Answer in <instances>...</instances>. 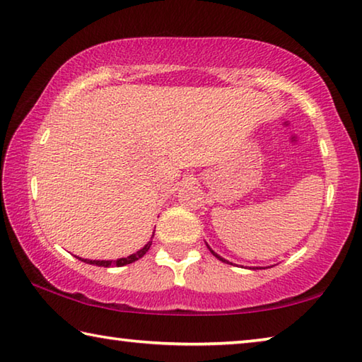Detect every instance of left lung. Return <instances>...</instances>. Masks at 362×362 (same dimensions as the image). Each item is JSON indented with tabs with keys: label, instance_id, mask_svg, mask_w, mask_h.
<instances>
[{
	"label": "left lung",
	"instance_id": "left-lung-1",
	"mask_svg": "<svg viewBox=\"0 0 362 362\" xmlns=\"http://www.w3.org/2000/svg\"><path fill=\"white\" fill-rule=\"evenodd\" d=\"M206 246H207V244H206ZM207 247H209V246H207ZM209 250H211V252H212V255H216V257H217V259H218V260H222V262H225V263H230L228 260H225V259H223V257H220L218 254H216V252H214V250H212L211 247H209ZM230 265H231V263H230Z\"/></svg>",
	"mask_w": 362,
	"mask_h": 362
}]
</instances>
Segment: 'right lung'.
Wrapping results in <instances>:
<instances>
[{
  "label": "right lung",
  "mask_w": 362,
  "mask_h": 362,
  "mask_svg": "<svg viewBox=\"0 0 362 362\" xmlns=\"http://www.w3.org/2000/svg\"><path fill=\"white\" fill-rule=\"evenodd\" d=\"M150 246H151V241L146 243L145 246H144L142 249H140V250H137L136 254H132V255H129V257H122V259H118V260H89V259H81V257H78V259L81 260V262L89 263V265H95V267H105V268L112 267V265L124 267V265H129V263L136 262V260H139V259H142V257H144L146 252H148Z\"/></svg>",
  "instance_id": "1"
}]
</instances>
